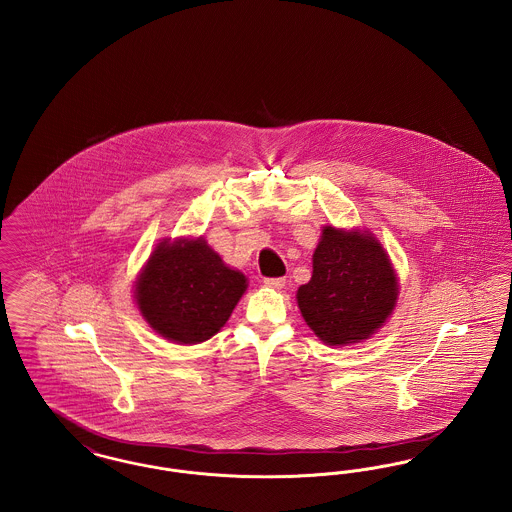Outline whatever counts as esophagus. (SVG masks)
Returning a JSON list of instances; mask_svg holds the SVG:
<instances>
[{
  "label": "esophagus",
  "mask_w": 512,
  "mask_h": 512,
  "mask_svg": "<svg viewBox=\"0 0 512 512\" xmlns=\"http://www.w3.org/2000/svg\"><path fill=\"white\" fill-rule=\"evenodd\" d=\"M286 284L284 278H265V286L272 288V290H282Z\"/></svg>",
  "instance_id": "34e87169"
}]
</instances>
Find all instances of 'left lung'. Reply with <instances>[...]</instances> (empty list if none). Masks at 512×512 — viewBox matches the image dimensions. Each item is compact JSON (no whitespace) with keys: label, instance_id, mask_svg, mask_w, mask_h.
<instances>
[{"label":"left lung","instance_id":"8db88e82","mask_svg":"<svg viewBox=\"0 0 512 512\" xmlns=\"http://www.w3.org/2000/svg\"><path fill=\"white\" fill-rule=\"evenodd\" d=\"M397 295L390 257L370 232L324 226L313 276L297 290V305L326 345H349L370 338L386 322Z\"/></svg>","mask_w":512,"mask_h":512}]
</instances>
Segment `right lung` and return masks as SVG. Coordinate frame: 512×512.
<instances>
[{"label": "right lung", "instance_id": "right-lung-1", "mask_svg": "<svg viewBox=\"0 0 512 512\" xmlns=\"http://www.w3.org/2000/svg\"><path fill=\"white\" fill-rule=\"evenodd\" d=\"M247 278L226 267L203 238L163 240L136 282L147 324L167 340L199 343L215 336L244 295Z\"/></svg>", "mask_w": 512, "mask_h": 512}]
</instances>
